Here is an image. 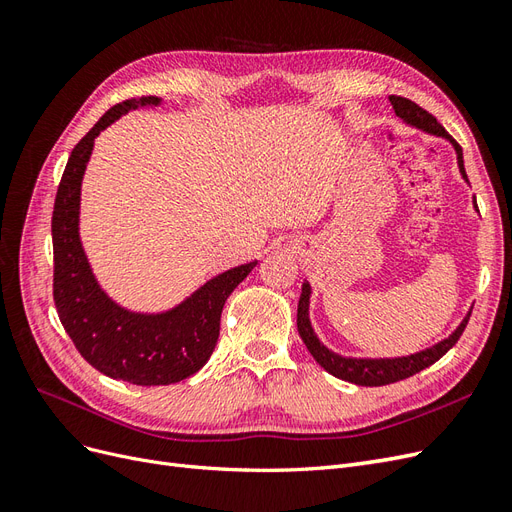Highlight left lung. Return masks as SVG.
Returning <instances> with one entry per match:
<instances>
[{
    "label": "left lung",
    "instance_id": "obj_1",
    "mask_svg": "<svg viewBox=\"0 0 512 512\" xmlns=\"http://www.w3.org/2000/svg\"><path fill=\"white\" fill-rule=\"evenodd\" d=\"M389 100L395 108L397 117H401L406 123H410V126L421 128L429 134L451 138L436 117L427 113L425 108L414 104L412 100L401 98V96H391ZM451 143L455 145V151H457V162H459L461 175H463V179L468 181L466 168H463L461 147H459L455 138H451ZM474 203H476V200H474ZM307 307H309V284H303V292H301V299H299V312H297V327H299V335L303 339V344L307 346L309 352H312L314 359L329 371V374H333L335 378H342L346 382L359 384V386L393 384V382H399V380H406V378L418 374V371H423L425 367L433 365L459 342V337H461L463 331H466L470 314H472L470 312L466 318H463V322L459 324L457 331L453 335H448L444 342L431 346L423 352H416V354H410V356H399V359H350V356H342V354L331 352L329 348H324L318 342L312 324H309Z\"/></svg>",
    "mask_w": 512,
    "mask_h": 512
}]
</instances>
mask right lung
<instances>
[{
	"label": "right lung",
	"mask_w": 512,
	"mask_h": 512,
	"mask_svg": "<svg viewBox=\"0 0 512 512\" xmlns=\"http://www.w3.org/2000/svg\"><path fill=\"white\" fill-rule=\"evenodd\" d=\"M156 96L115 104L74 145L61 175L53 207V301L57 316L83 359L113 380L141 386L173 384L203 367L220 337V316L228 294L254 262L213 277L188 301L166 314H130L96 284L79 239L81 181L94 138L136 106L158 104Z\"/></svg>",
	"instance_id": "right-lung-1"
}]
</instances>
